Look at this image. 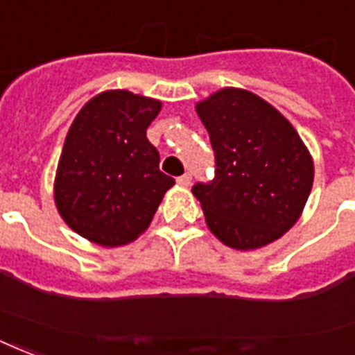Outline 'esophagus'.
Masks as SVG:
<instances>
[{"label": "esophagus", "instance_id": "obj_1", "mask_svg": "<svg viewBox=\"0 0 355 355\" xmlns=\"http://www.w3.org/2000/svg\"><path fill=\"white\" fill-rule=\"evenodd\" d=\"M191 181H193V175L189 174V172L178 178V183H180L181 187H189V185H191Z\"/></svg>", "mask_w": 355, "mask_h": 355}]
</instances>
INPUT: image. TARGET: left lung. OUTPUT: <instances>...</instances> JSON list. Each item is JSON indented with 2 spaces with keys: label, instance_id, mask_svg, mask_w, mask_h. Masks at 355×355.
<instances>
[{
  "label": "left lung",
  "instance_id": "obj_1",
  "mask_svg": "<svg viewBox=\"0 0 355 355\" xmlns=\"http://www.w3.org/2000/svg\"><path fill=\"white\" fill-rule=\"evenodd\" d=\"M215 153V175L193 185L209 230L232 249L275 241L300 218L314 166L281 112L245 89L225 87L196 105Z\"/></svg>",
  "mask_w": 355,
  "mask_h": 355
}]
</instances>
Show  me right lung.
I'll list each match as a JSON object with an SVG mask.
<instances>
[{"label": "right lung", "instance_id": "1", "mask_svg": "<svg viewBox=\"0 0 355 355\" xmlns=\"http://www.w3.org/2000/svg\"><path fill=\"white\" fill-rule=\"evenodd\" d=\"M155 98L116 89L93 97L67 132L54 198L67 225L103 247L135 241L151 223L174 178L159 170L146 130Z\"/></svg>", "mask_w": 355, "mask_h": 355}]
</instances>
